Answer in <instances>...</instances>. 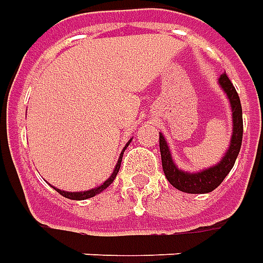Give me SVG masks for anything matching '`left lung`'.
Wrapping results in <instances>:
<instances>
[{
    "label": "left lung",
    "instance_id": "1",
    "mask_svg": "<svg viewBox=\"0 0 263 263\" xmlns=\"http://www.w3.org/2000/svg\"><path fill=\"white\" fill-rule=\"evenodd\" d=\"M218 85L227 95L230 106H231L233 133H231L229 148L224 153V157L218 161L217 164L197 172L182 171L172 160L171 150H170V145L166 143L165 137L162 136V133H160V151L164 174H165L166 179L170 181L172 186L185 193H209L214 191L224 181V178L229 175V172L233 170L235 160L238 157L239 148H241V143H242V108H241L238 93H237L233 82L230 81V78L226 72L221 74L218 78Z\"/></svg>",
    "mask_w": 263,
    "mask_h": 263
}]
</instances>
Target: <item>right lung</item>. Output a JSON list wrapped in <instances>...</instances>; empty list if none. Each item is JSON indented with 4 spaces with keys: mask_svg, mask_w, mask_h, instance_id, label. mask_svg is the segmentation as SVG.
I'll use <instances>...</instances> for the list:
<instances>
[{
    "mask_svg": "<svg viewBox=\"0 0 263 263\" xmlns=\"http://www.w3.org/2000/svg\"><path fill=\"white\" fill-rule=\"evenodd\" d=\"M130 141H132V139L127 141V144L124 145L123 150H122V153H120V155H119V160H118V164H116V166H115V170H113L112 175L109 176L106 181L103 182L102 185H99V186L93 187V189H89V191H84V192H66V191H61V189H57V187L53 186V189H55L57 192L60 193L61 196L67 197V199H71V200H85V199H89V197H93L95 195H98V193L103 192L106 187L112 183L113 181H115V178H116V175H118L119 170H120V164H122V158H123V153L124 150L127 148V145L130 144Z\"/></svg>",
    "mask_w": 263,
    "mask_h": 263,
    "instance_id": "right-lung-1",
    "label": "right lung"
}]
</instances>
